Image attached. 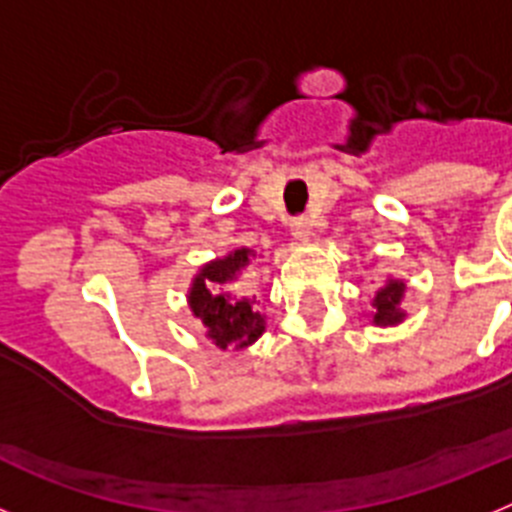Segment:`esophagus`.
<instances>
[{"instance_id":"1","label":"esophagus","mask_w":512,"mask_h":512,"mask_svg":"<svg viewBox=\"0 0 512 512\" xmlns=\"http://www.w3.org/2000/svg\"><path fill=\"white\" fill-rule=\"evenodd\" d=\"M292 235H295L297 241H307V238H310V220H307V217L292 220Z\"/></svg>"}]
</instances>
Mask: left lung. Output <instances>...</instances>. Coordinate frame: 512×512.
Returning <instances> with one entry per match:
<instances>
[{
	"instance_id": "8db88e82",
	"label": "left lung",
	"mask_w": 512,
	"mask_h": 512,
	"mask_svg": "<svg viewBox=\"0 0 512 512\" xmlns=\"http://www.w3.org/2000/svg\"><path fill=\"white\" fill-rule=\"evenodd\" d=\"M402 300V282H390L387 287H382L374 297V323H382V325H392V323H400L402 315L405 312L397 310Z\"/></svg>"
}]
</instances>
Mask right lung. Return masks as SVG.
I'll return each instance as SVG.
<instances>
[{"mask_svg":"<svg viewBox=\"0 0 512 512\" xmlns=\"http://www.w3.org/2000/svg\"><path fill=\"white\" fill-rule=\"evenodd\" d=\"M248 256H251V251L241 248L225 259L207 264L200 277L194 279V287L189 292L192 312L207 325V336L220 348H243L264 333V318L253 310V302L233 300L228 295L212 292L220 284L230 282L248 264Z\"/></svg>","mask_w":512,"mask_h":512,"instance_id":"obj_1","label":"right lung"}]
</instances>
